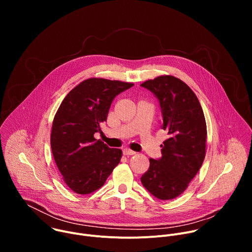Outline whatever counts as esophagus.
I'll return each instance as SVG.
<instances>
[{"instance_id":"esophagus-1","label":"esophagus","mask_w":252,"mask_h":252,"mask_svg":"<svg viewBox=\"0 0 252 252\" xmlns=\"http://www.w3.org/2000/svg\"><path fill=\"white\" fill-rule=\"evenodd\" d=\"M124 154L126 156H133V155H135V152H133V151H131L129 149H125L124 150Z\"/></svg>"}]
</instances>
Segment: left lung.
<instances>
[{"label":"left lung","mask_w":252,"mask_h":252,"mask_svg":"<svg viewBox=\"0 0 252 252\" xmlns=\"http://www.w3.org/2000/svg\"><path fill=\"white\" fill-rule=\"evenodd\" d=\"M160 106L161 128L167 131L161 158L150 159L141 184L156 197L166 200L182 194L205 157L206 124L201 105L190 88L177 78L161 76L140 85Z\"/></svg>","instance_id":"obj_1"}]
</instances>
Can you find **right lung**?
I'll return each instance as SVG.
<instances>
[{"label":"right lung","instance_id":"obj_1","mask_svg":"<svg viewBox=\"0 0 252 252\" xmlns=\"http://www.w3.org/2000/svg\"><path fill=\"white\" fill-rule=\"evenodd\" d=\"M133 85L89 79L71 90L55 116L51 147L66 186L76 193L99 189L119 164L123 152L111 149L94 134L106 122L114 98Z\"/></svg>","mask_w":252,"mask_h":252}]
</instances>
